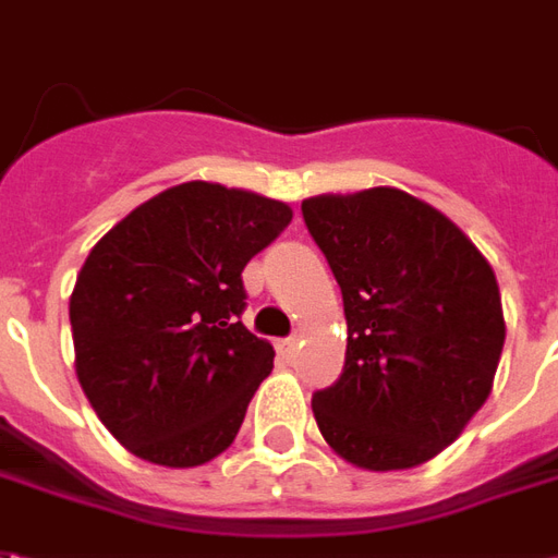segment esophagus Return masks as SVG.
<instances>
[{
  "instance_id": "34e87169",
  "label": "esophagus",
  "mask_w": 558,
  "mask_h": 558,
  "mask_svg": "<svg viewBox=\"0 0 558 558\" xmlns=\"http://www.w3.org/2000/svg\"><path fill=\"white\" fill-rule=\"evenodd\" d=\"M276 351L282 353V360H291V356H294V351H296V339H294V336H291V339L279 341V344H276Z\"/></svg>"
}]
</instances>
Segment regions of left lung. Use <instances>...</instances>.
Instances as JSON below:
<instances>
[{
  "instance_id": "1",
  "label": "left lung",
  "mask_w": 558,
  "mask_h": 558,
  "mask_svg": "<svg viewBox=\"0 0 558 558\" xmlns=\"http://www.w3.org/2000/svg\"><path fill=\"white\" fill-rule=\"evenodd\" d=\"M344 300L341 377L312 398L339 458L410 470L461 437L506 344L494 267L446 214L396 186L303 202Z\"/></svg>"
}]
</instances>
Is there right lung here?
I'll return each mask as SVG.
<instances>
[{
	"label": "right lung",
	"instance_id": "obj_1",
	"mask_svg": "<svg viewBox=\"0 0 558 558\" xmlns=\"http://www.w3.org/2000/svg\"><path fill=\"white\" fill-rule=\"evenodd\" d=\"M291 217L267 195L186 181L88 252L71 294L76 377L136 458L184 470L234 442L276 356L240 324V274Z\"/></svg>",
	"mask_w": 558,
	"mask_h": 558
}]
</instances>
